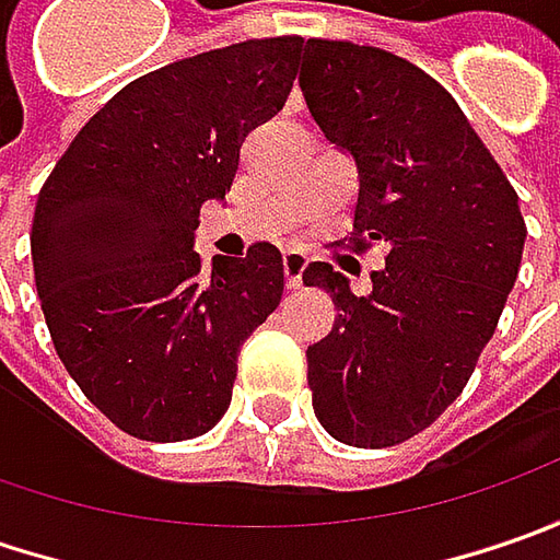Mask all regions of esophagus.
I'll return each mask as SVG.
<instances>
[{
    "label": "esophagus",
    "instance_id": "34e87169",
    "mask_svg": "<svg viewBox=\"0 0 560 560\" xmlns=\"http://www.w3.org/2000/svg\"><path fill=\"white\" fill-rule=\"evenodd\" d=\"M308 268V255L299 252V248H290L283 255V273H287V290H302V273Z\"/></svg>",
    "mask_w": 560,
    "mask_h": 560
}]
</instances>
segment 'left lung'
<instances>
[{
    "label": "left lung",
    "mask_w": 560,
    "mask_h": 560,
    "mask_svg": "<svg viewBox=\"0 0 560 560\" xmlns=\"http://www.w3.org/2000/svg\"><path fill=\"white\" fill-rule=\"evenodd\" d=\"M299 86L324 137L355 159L349 243L389 246L368 295L327 261L302 273L339 312L308 346L314 415L346 445H396L462 396L517 280L527 224L458 102L418 65L308 39Z\"/></svg>",
    "instance_id": "obj_1"
}]
</instances>
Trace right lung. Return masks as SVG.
Listing matches in <instances>:
<instances>
[{
  "instance_id": "obj_1",
  "label": "right lung",
  "mask_w": 560,
  "mask_h": 560,
  "mask_svg": "<svg viewBox=\"0 0 560 560\" xmlns=\"http://www.w3.org/2000/svg\"><path fill=\"white\" fill-rule=\"evenodd\" d=\"M302 43L246 39L142 74L39 189L31 255L55 352L137 440H192L224 418L240 346L280 305L277 246L205 268L192 233L230 192L248 130L283 108Z\"/></svg>"
}]
</instances>
